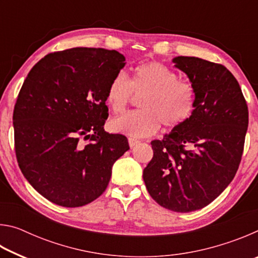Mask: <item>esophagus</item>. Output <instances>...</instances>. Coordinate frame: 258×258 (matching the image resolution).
I'll return each instance as SVG.
<instances>
[{
	"label": "esophagus",
	"mask_w": 258,
	"mask_h": 258,
	"mask_svg": "<svg viewBox=\"0 0 258 258\" xmlns=\"http://www.w3.org/2000/svg\"><path fill=\"white\" fill-rule=\"evenodd\" d=\"M140 141H139V140L138 139H135V138H132V137H131V138H128V145H130V147L131 148H132V147H134L135 145H138V143H139Z\"/></svg>",
	"instance_id": "esophagus-1"
}]
</instances>
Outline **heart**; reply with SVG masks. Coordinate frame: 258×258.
I'll return each instance as SVG.
<instances>
[{
	"label": "heart",
	"mask_w": 258,
	"mask_h": 258,
	"mask_svg": "<svg viewBox=\"0 0 258 258\" xmlns=\"http://www.w3.org/2000/svg\"><path fill=\"white\" fill-rule=\"evenodd\" d=\"M135 94L140 99V110L130 111L112 119V131L143 138L156 133L163 124L166 128H177L189 120L195 111L194 86L177 80L176 73L158 61L138 64L130 78L124 73L112 77L106 91V102L113 113L125 110Z\"/></svg>",
	"instance_id": "heart-1"
}]
</instances>
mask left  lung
<instances>
[{
  "label": "left lung",
  "mask_w": 258,
  "mask_h": 258,
  "mask_svg": "<svg viewBox=\"0 0 258 258\" xmlns=\"http://www.w3.org/2000/svg\"><path fill=\"white\" fill-rule=\"evenodd\" d=\"M175 67L194 86L195 111L184 125L151 141L154 157L143 169L152 199L177 213L198 211L224 191L239 168L248 107L235 77L223 64L176 56Z\"/></svg>",
  "instance_id": "obj_1"
}]
</instances>
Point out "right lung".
<instances>
[{
  "label": "right lung",
  "instance_id": "add662e5",
  "mask_svg": "<svg viewBox=\"0 0 258 258\" xmlns=\"http://www.w3.org/2000/svg\"><path fill=\"white\" fill-rule=\"evenodd\" d=\"M124 66L115 50L74 47L46 54L26 77L14 110L16 157L26 180L51 203H92L130 149L125 135L103 130L107 87Z\"/></svg>",
  "mask_w": 258,
  "mask_h": 258
}]
</instances>
